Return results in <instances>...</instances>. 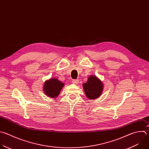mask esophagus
<instances>
[{"label":"esophagus","instance_id":"esophagus-1","mask_svg":"<svg viewBox=\"0 0 149 149\" xmlns=\"http://www.w3.org/2000/svg\"><path fill=\"white\" fill-rule=\"evenodd\" d=\"M72 84H78V82H79V81L78 80V79H74V80H72Z\"/></svg>","mask_w":149,"mask_h":149}]
</instances>
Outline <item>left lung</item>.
<instances>
[{"mask_svg":"<svg viewBox=\"0 0 149 149\" xmlns=\"http://www.w3.org/2000/svg\"><path fill=\"white\" fill-rule=\"evenodd\" d=\"M82 86L85 95L89 100L98 98L101 95L104 89L102 82L95 75H90Z\"/></svg>","mask_w":149,"mask_h":149,"instance_id":"8db88e82","label":"left lung"}]
</instances>
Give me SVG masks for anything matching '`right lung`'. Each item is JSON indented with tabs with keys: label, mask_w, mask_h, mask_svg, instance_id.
Masks as SVG:
<instances>
[{
	"label": "right lung",
	"mask_w": 149,
	"mask_h": 149,
	"mask_svg": "<svg viewBox=\"0 0 149 149\" xmlns=\"http://www.w3.org/2000/svg\"><path fill=\"white\" fill-rule=\"evenodd\" d=\"M64 84L55 78H51L45 81L43 86V92L49 97L56 98L59 95Z\"/></svg>",
	"instance_id": "1"
}]
</instances>
